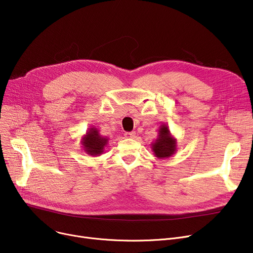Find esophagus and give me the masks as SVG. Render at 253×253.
Wrapping results in <instances>:
<instances>
[{
  "label": "esophagus",
  "instance_id": "1",
  "mask_svg": "<svg viewBox=\"0 0 253 253\" xmlns=\"http://www.w3.org/2000/svg\"><path fill=\"white\" fill-rule=\"evenodd\" d=\"M125 137H127V138H134V137H135V132H134V131L126 132V133H125Z\"/></svg>",
  "mask_w": 253,
  "mask_h": 253
}]
</instances>
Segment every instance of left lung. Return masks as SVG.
Wrapping results in <instances>:
<instances>
[{
    "label": "left lung",
    "instance_id": "1",
    "mask_svg": "<svg viewBox=\"0 0 253 253\" xmlns=\"http://www.w3.org/2000/svg\"><path fill=\"white\" fill-rule=\"evenodd\" d=\"M152 149L159 159L169 158L176 152V139L171 135L167 125L163 124L159 128L158 138L152 143Z\"/></svg>",
    "mask_w": 253,
    "mask_h": 253
}]
</instances>
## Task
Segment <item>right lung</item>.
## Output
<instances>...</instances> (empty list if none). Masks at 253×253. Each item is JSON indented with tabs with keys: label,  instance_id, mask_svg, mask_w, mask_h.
<instances>
[{
	"label": "right lung",
	"instance_id": "add662e5",
	"mask_svg": "<svg viewBox=\"0 0 253 253\" xmlns=\"http://www.w3.org/2000/svg\"><path fill=\"white\" fill-rule=\"evenodd\" d=\"M109 138L99 135V132L95 127L89 128L86 135L82 138L84 151L90 156H99L103 153L104 147L108 144Z\"/></svg>",
	"mask_w": 253,
	"mask_h": 253
}]
</instances>
